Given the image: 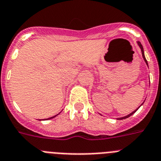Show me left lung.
<instances>
[{
  "instance_id": "8db88e82",
  "label": "left lung",
  "mask_w": 161,
  "mask_h": 161,
  "mask_svg": "<svg viewBox=\"0 0 161 161\" xmlns=\"http://www.w3.org/2000/svg\"><path fill=\"white\" fill-rule=\"evenodd\" d=\"M137 44H138V46H140V50H141V53H142V56H143V58H144V62H145V63L146 64H147V66H148V64H147V61L146 60V58H145V56H144V48H143V46H142L141 45V43L140 42H137ZM143 103L141 104V105L140 106H142L143 105ZM140 107H139L138 108H137V109H136L134 111H132V112L131 113H130L129 115H125V116H124V117H120V118H117V119L118 120H121V119H127V118H128V117H130L131 116V115H132L133 114H134L135 112H136V111H137V110L139 109V108H140Z\"/></svg>"
}]
</instances>
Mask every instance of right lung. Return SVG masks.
I'll use <instances>...</instances> for the list:
<instances>
[{
	"mask_svg": "<svg viewBox=\"0 0 161 161\" xmlns=\"http://www.w3.org/2000/svg\"><path fill=\"white\" fill-rule=\"evenodd\" d=\"M59 114H60V113H58V115H54V116H52V117H50V118H48V119H39V120H48V119H53V118H54V117H56V116H57V115H58Z\"/></svg>",
	"mask_w": 161,
	"mask_h": 161,
	"instance_id": "right-lung-1",
	"label": "right lung"
}]
</instances>
